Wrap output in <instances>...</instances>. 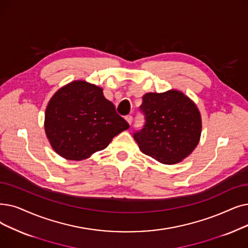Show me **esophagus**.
<instances>
[{"label": "esophagus", "mask_w": 248, "mask_h": 248, "mask_svg": "<svg viewBox=\"0 0 248 248\" xmlns=\"http://www.w3.org/2000/svg\"><path fill=\"white\" fill-rule=\"evenodd\" d=\"M125 121L128 123V124H132V123H133V116L132 115H126L125 116Z\"/></svg>", "instance_id": "1"}]
</instances>
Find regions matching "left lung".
Here are the masks:
<instances>
[{"mask_svg":"<svg viewBox=\"0 0 248 248\" xmlns=\"http://www.w3.org/2000/svg\"><path fill=\"white\" fill-rule=\"evenodd\" d=\"M140 111L145 123L133 137L142 152L163 164H175L199 144L202 120L196 104L179 91L147 93Z\"/></svg>","mask_w":248,"mask_h":248,"instance_id":"1","label":"left lung"}]
</instances>
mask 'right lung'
<instances>
[{
    "mask_svg": "<svg viewBox=\"0 0 248 248\" xmlns=\"http://www.w3.org/2000/svg\"><path fill=\"white\" fill-rule=\"evenodd\" d=\"M130 127L118 115L102 89L75 81L52 96L46 110L45 128L56 152L69 160H82L105 149Z\"/></svg>",
    "mask_w": 248,
    "mask_h": 248,
    "instance_id": "1",
    "label": "right lung"
}]
</instances>
